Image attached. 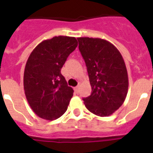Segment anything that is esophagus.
I'll return each instance as SVG.
<instances>
[{
  "mask_svg": "<svg viewBox=\"0 0 153 153\" xmlns=\"http://www.w3.org/2000/svg\"><path fill=\"white\" fill-rule=\"evenodd\" d=\"M74 91H75V92H76V93H78V92H79V86H76V87H74Z\"/></svg>",
  "mask_w": 153,
  "mask_h": 153,
  "instance_id": "esophagus-1",
  "label": "esophagus"
}]
</instances>
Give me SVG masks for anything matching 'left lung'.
Listing matches in <instances>:
<instances>
[{"label": "left lung", "instance_id": "left-lung-1", "mask_svg": "<svg viewBox=\"0 0 153 153\" xmlns=\"http://www.w3.org/2000/svg\"><path fill=\"white\" fill-rule=\"evenodd\" d=\"M77 39L92 89L91 95L83 98L85 106L95 115L109 116L121 106L128 93V73L123 57L105 39Z\"/></svg>", "mask_w": 153, "mask_h": 153}]
</instances>
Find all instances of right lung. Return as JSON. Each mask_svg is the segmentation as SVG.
Instances as JSON below:
<instances>
[{"mask_svg": "<svg viewBox=\"0 0 153 153\" xmlns=\"http://www.w3.org/2000/svg\"><path fill=\"white\" fill-rule=\"evenodd\" d=\"M78 46L74 37L55 36L39 44L30 54L24 73V89L35 114L53 121L67 111L74 91L61 69Z\"/></svg>", "mask_w": 153, "mask_h": 153, "instance_id": "right-lung-1", "label": "right lung"}]
</instances>
